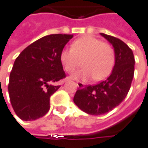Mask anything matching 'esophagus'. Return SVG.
I'll return each instance as SVG.
<instances>
[{
    "label": "esophagus",
    "mask_w": 148,
    "mask_h": 148,
    "mask_svg": "<svg viewBox=\"0 0 148 148\" xmlns=\"http://www.w3.org/2000/svg\"><path fill=\"white\" fill-rule=\"evenodd\" d=\"M76 84H77V86H78L79 88H85V84L82 83V82H78Z\"/></svg>",
    "instance_id": "1"
}]
</instances>
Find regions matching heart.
<instances>
[{"label": "heart", "mask_w": 148, "mask_h": 148, "mask_svg": "<svg viewBox=\"0 0 148 148\" xmlns=\"http://www.w3.org/2000/svg\"><path fill=\"white\" fill-rule=\"evenodd\" d=\"M82 65L84 68L72 75L73 79H89L95 81L106 79L114 65V50L108 42L86 35L75 40L72 48L63 49L60 53V62L64 69L72 73Z\"/></svg>", "instance_id": "heart-1"}]
</instances>
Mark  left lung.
Returning <instances> with one entry per match:
<instances>
[{"label":"left lung","instance_id":"8db88e82","mask_svg":"<svg viewBox=\"0 0 148 148\" xmlns=\"http://www.w3.org/2000/svg\"><path fill=\"white\" fill-rule=\"evenodd\" d=\"M114 49L115 63L110 76L96 85L78 89L73 102L91 115L104 114L119 106L126 98L134 78V57L132 49L121 40L101 33Z\"/></svg>","mask_w":148,"mask_h":148}]
</instances>
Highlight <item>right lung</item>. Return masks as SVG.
Masks as SVG:
<instances>
[{"label": "right lung", "mask_w": 148, "mask_h": 148, "mask_svg": "<svg viewBox=\"0 0 148 148\" xmlns=\"http://www.w3.org/2000/svg\"><path fill=\"white\" fill-rule=\"evenodd\" d=\"M73 34L46 35L27 47L16 58L9 76L8 94L16 115L34 121L50 109V96L66 77L60 53Z\"/></svg>", "instance_id": "add662e5"}]
</instances>
